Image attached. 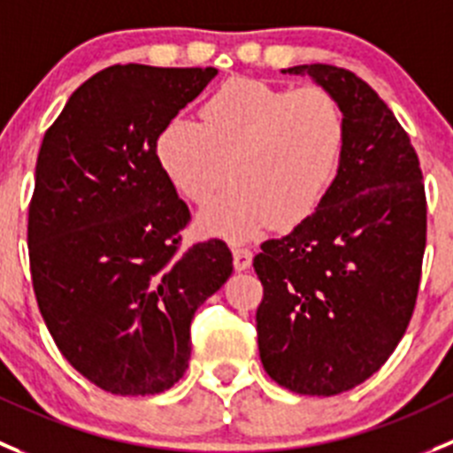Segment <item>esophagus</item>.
Here are the masks:
<instances>
[{"label": "esophagus", "instance_id": "obj_1", "mask_svg": "<svg viewBox=\"0 0 453 453\" xmlns=\"http://www.w3.org/2000/svg\"><path fill=\"white\" fill-rule=\"evenodd\" d=\"M232 255H234V268L236 270H248L252 264V252L241 243H232Z\"/></svg>", "mask_w": 453, "mask_h": 453}]
</instances>
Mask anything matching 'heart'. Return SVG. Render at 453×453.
<instances>
[{"instance_id":"b5f03b06","label":"heart","mask_w":453,"mask_h":453,"mask_svg":"<svg viewBox=\"0 0 453 453\" xmlns=\"http://www.w3.org/2000/svg\"><path fill=\"white\" fill-rule=\"evenodd\" d=\"M201 122L172 118L154 141L156 163L167 183L194 205L212 198L201 214L205 232L250 236L274 221H306L335 185L349 145L340 100L322 87L281 88L252 78H232L198 109Z\"/></svg>"}]
</instances>
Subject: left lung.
<instances>
[{"instance_id":"left-lung-1","label":"left lung","mask_w":453,"mask_h":453,"mask_svg":"<svg viewBox=\"0 0 453 453\" xmlns=\"http://www.w3.org/2000/svg\"><path fill=\"white\" fill-rule=\"evenodd\" d=\"M340 100L349 145L335 185L290 234L261 243L257 337L265 373L302 395H337L403 340L420 288L426 198L420 160L391 109L350 71L302 65Z\"/></svg>"}]
</instances>
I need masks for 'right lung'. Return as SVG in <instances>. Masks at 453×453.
<instances>
[{
    "mask_svg": "<svg viewBox=\"0 0 453 453\" xmlns=\"http://www.w3.org/2000/svg\"><path fill=\"white\" fill-rule=\"evenodd\" d=\"M214 75L109 66L75 88L37 154V306L71 366L116 395H154L183 378L194 312L232 274L221 239L180 250L192 217L154 154L160 127Z\"/></svg>",
    "mask_w": 453,
    "mask_h": 453,
    "instance_id": "1",
    "label": "right lung"
}]
</instances>
